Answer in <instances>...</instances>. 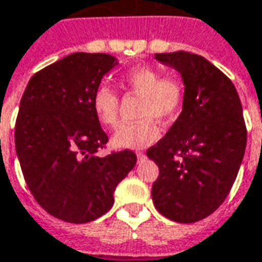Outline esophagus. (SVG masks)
Segmentation results:
<instances>
[{
  "label": "esophagus",
  "instance_id": "esophagus-1",
  "mask_svg": "<svg viewBox=\"0 0 262 262\" xmlns=\"http://www.w3.org/2000/svg\"><path fill=\"white\" fill-rule=\"evenodd\" d=\"M144 157H145V154L143 151H137V159H138V161H141Z\"/></svg>",
  "mask_w": 262,
  "mask_h": 262
}]
</instances>
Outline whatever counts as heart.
Returning a JSON list of instances; mask_svg holds the SVG:
<instances>
[{
    "label": "heart",
    "mask_w": 262,
    "mask_h": 262,
    "mask_svg": "<svg viewBox=\"0 0 262 262\" xmlns=\"http://www.w3.org/2000/svg\"><path fill=\"white\" fill-rule=\"evenodd\" d=\"M122 85L131 94L143 96L140 118L134 124H124L112 137L119 148H143L157 141L160 128L156 122L173 121L182 111L184 86L174 76H163V72L152 66H135L122 76ZM94 111L105 127H117L119 122V96L108 85H101L94 94Z\"/></svg>",
    "instance_id": "b5f03b06"
}]
</instances>
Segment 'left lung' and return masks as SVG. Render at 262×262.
Masks as SVG:
<instances>
[{"label": "left lung", "mask_w": 262, "mask_h": 262, "mask_svg": "<svg viewBox=\"0 0 262 262\" xmlns=\"http://www.w3.org/2000/svg\"><path fill=\"white\" fill-rule=\"evenodd\" d=\"M156 59L182 75L184 102L167 134L147 150L160 170L152 202L168 219L193 224L224 203L236 179L247 145L242 105L231 79L199 54Z\"/></svg>", "instance_id": "8db88e82"}]
</instances>
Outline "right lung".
Returning <instances> with one entry per match:
<instances>
[{
	"mask_svg": "<svg viewBox=\"0 0 262 262\" xmlns=\"http://www.w3.org/2000/svg\"><path fill=\"white\" fill-rule=\"evenodd\" d=\"M118 61L106 53H73L30 79L15 121V151L36 202L52 216L86 224L114 205V192L137 163L131 150L99 157L108 135L92 105Z\"/></svg>",
	"mask_w": 262,
	"mask_h": 262,
	"instance_id": "1",
	"label": "right lung"
}]
</instances>
